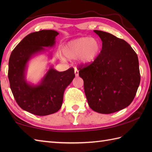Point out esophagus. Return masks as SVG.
Here are the masks:
<instances>
[{
	"instance_id": "1",
	"label": "esophagus",
	"mask_w": 152,
	"mask_h": 152,
	"mask_svg": "<svg viewBox=\"0 0 152 152\" xmlns=\"http://www.w3.org/2000/svg\"><path fill=\"white\" fill-rule=\"evenodd\" d=\"M74 74H75V76L77 77L79 75V70L76 69H74Z\"/></svg>"
}]
</instances>
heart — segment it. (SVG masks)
I'll list each match as a JSON object with an SVG mask.
<instances>
[{
    "label": "heart",
    "instance_id": "1",
    "mask_svg": "<svg viewBox=\"0 0 152 152\" xmlns=\"http://www.w3.org/2000/svg\"><path fill=\"white\" fill-rule=\"evenodd\" d=\"M102 44L99 39L88 37L70 40L63 48V56L69 59H76L80 64L93 63L101 53Z\"/></svg>",
    "mask_w": 152,
    "mask_h": 152
}]
</instances>
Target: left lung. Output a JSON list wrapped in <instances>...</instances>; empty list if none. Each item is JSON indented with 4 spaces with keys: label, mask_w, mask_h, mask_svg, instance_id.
Returning a JSON list of instances; mask_svg holds the SVG:
<instances>
[{
    "label": "left lung",
    "mask_w": 152,
    "mask_h": 152,
    "mask_svg": "<svg viewBox=\"0 0 152 152\" xmlns=\"http://www.w3.org/2000/svg\"><path fill=\"white\" fill-rule=\"evenodd\" d=\"M101 38V53L89 65L80 67L89 107L101 114L124 109L133 101L140 82L137 53L124 40L94 30Z\"/></svg>",
    "instance_id": "left-lung-1"
}]
</instances>
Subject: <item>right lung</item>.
Returning <instances> with one entry per match:
<instances>
[{"label":"right lung","mask_w":152,"mask_h":152,"mask_svg":"<svg viewBox=\"0 0 152 152\" xmlns=\"http://www.w3.org/2000/svg\"><path fill=\"white\" fill-rule=\"evenodd\" d=\"M59 34L53 30H42L25 37L12 51L9 59L8 79L15 101L20 107L37 115L57 112L63 101L64 90L75 77L72 68L59 72L50 66L37 84L26 78L28 63L32 58L53 48ZM51 57V53H50Z\"/></svg>","instance_id":"1"}]
</instances>
